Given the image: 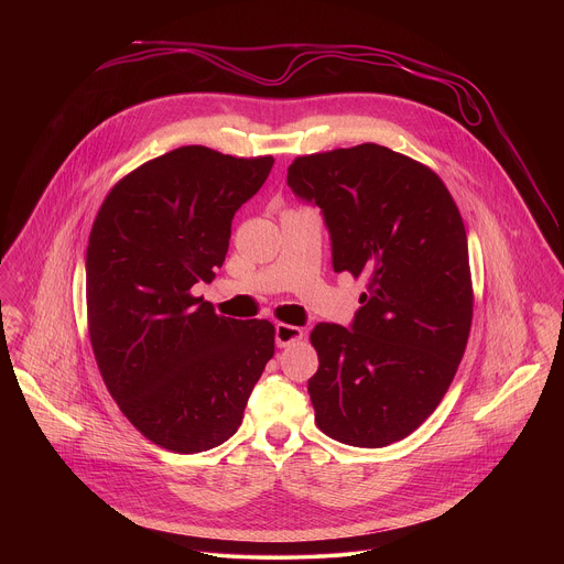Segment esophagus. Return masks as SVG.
<instances>
[{
    "mask_svg": "<svg viewBox=\"0 0 564 564\" xmlns=\"http://www.w3.org/2000/svg\"><path fill=\"white\" fill-rule=\"evenodd\" d=\"M303 339V330L296 328V326H290V324H276V346L279 348H288L296 341Z\"/></svg>",
    "mask_w": 564,
    "mask_h": 564,
    "instance_id": "obj_1",
    "label": "esophagus"
}]
</instances>
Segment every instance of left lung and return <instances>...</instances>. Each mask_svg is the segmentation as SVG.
Returning a JSON list of instances; mask_svg holds the SVG:
<instances>
[{"mask_svg":"<svg viewBox=\"0 0 564 564\" xmlns=\"http://www.w3.org/2000/svg\"><path fill=\"white\" fill-rule=\"evenodd\" d=\"M288 185L324 212L335 272L366 281L352 330L318 324L310 335L314 422L350 446L404 440L440 406L466 350L462 214L431 167L375 142L299 155Z\"/></svg>","mask_w":564,"mask_h":564,"instance_id":"obj_1","label":"left lung"}]
</instances>
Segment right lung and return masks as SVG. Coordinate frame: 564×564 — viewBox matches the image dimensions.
Here are the masks:
<instances>
[{
  "label": "right lung",
  "mask_w": 564,
  "mask_h": 564,
  "mask_svg": "<svg viewBox=\"0 0 564 564\" xmlns=\"http://www.w3.org/2000/svg\"><path fill=\"white\" fill-rule=\"evenodd\" d=\"M272 155L187 144L147 160L102 200L87 248V324L122 415L153 444L200 453L227 442L274 355L268 318L238 321L196 296L223 265L231 218Z\"/></svg>",
  "instance_id": "right-lung-1"
}]
</instances>
